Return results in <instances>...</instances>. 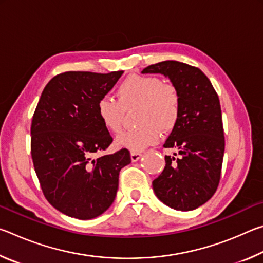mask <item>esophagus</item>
I'll return each mask as SVG.
<instances>
[{
    "instance_id": "obj_1",
    "label": "esophagus",
    "mask_w": 263,
    "mask_h": 263,
    "mask_svg": "<svg viewBox=\"0 0 263 263\" xmlns=\"http://www.w3.org/2000/svg\"><path fill=\"white\" fill-rule=\"evenodd\" d=\"M141 158V153L140 152H131V160L132 162L138 161Z\"/></svg>"
}]
</instances>
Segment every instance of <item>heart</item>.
<instances>
[{
  "label": "heart",
  "instance_id": "1",
  "mask_svg": "<svg viewBox=\"0 0 263 263\" xmlns=\"http://www.w3.org/2000/svg\"><path fill=\"white\" fill-rule=\"evenodd\" d=\"M118 101L102 97L97 102L96 112L106 130L121 131L125 109L139 108L136 121L139 126L122 132L116 138V145L132 152H141L160 139V130L168 132L179 122L181 101L175 86L163 83L151 75L133 74L127 77L117 89Z\"/></svg>",
  "mask_w": 263,
  "mask_h": 263
}]
</instances>
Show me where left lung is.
<instances>
[{"label":"left lung","mask_w":263,"mask_h":263,"mask_svg":"<svg viewBox=\"0 0 263 263\" xmlns=\"http://www.w3.org/2000/svg\"><path fill=\"white\" fill-rule=\"evenodd\" d=\"M141 73L164 75L181 101L179 122L163 145L179 155L164 157L166 166L153 181V190L169 208L195 210L212 197L220 180L225 139L219 99L206 75L183 62H158Z\"/></svg>","instance_id":"8db88e82"}]
</instances>
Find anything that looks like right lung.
Instances as JSON below:
<instances>
[{
	"mask_svg": "<svg viewBox=\"0 0 263 263\" xmlns=\"http://www.w3.org/2000/svg\"><path fill=\"white\" fill-rule=\"evenodd\" d=\"M65 72L55 75L42 92L31 124V155L48 203L78 219H92L114 203L118 176L131 162L130 152L92 159L112 142L96 105L122 77Z\"/></svg>",
	"mask_w": 263,
	"mask_h": 263,
	"instance_id": "1",
	"label": "right lung"
}]
</instances>
